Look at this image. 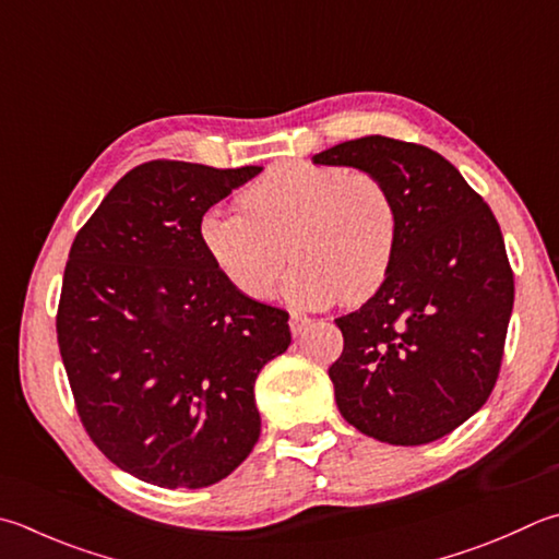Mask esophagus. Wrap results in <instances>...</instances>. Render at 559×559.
<instances>
[{
    "label": "esophagus",
    "mask_w": 559,
    "mask_h": 559,
    "mask_svg": "<svg viewBox=\"0 0 559 559\" xmlns=\"http://www.w3.org/2000/svg\"><path fill=\"white\" fill-rule=\"evenodd\" d=\"M311 323V319L309 316H301V313H292L289 316V331H292V335H299L304 329H307V325Z\"/></svg>",
    "instance_id": "esophagus-1"
}]
</instances>
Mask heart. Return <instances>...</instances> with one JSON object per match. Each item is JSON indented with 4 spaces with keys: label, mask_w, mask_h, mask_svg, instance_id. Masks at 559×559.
Wrapping results in <instances>:
<instances>
[{
    "label": "heart",
    "mask_w": 559,
    "mask_h": 559,
    "mask_svg": "<svg viewBox=\"0 0 559 559\" xmlns=\"http://www.w3.org/2000/svg\"><path fill=\"white\" fill-rule=\"evenodd\" d=\"M238 212L206 209L199 246L248 299H267L284 280L294 307L323 309L343 297L360 304L382 287L399 246L389 189L367 173L307 160L280 163L238 197Z\"/></svg>",
    "instance_id": "obj_1"
}]
</instances>
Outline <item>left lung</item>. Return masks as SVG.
<instances>
[{"label":"left lung","mask_w":559,"mask_h":559,"mask_svg":"<svg viewBox=\"0 0 559 559\" xmlns=\"http://www.w3.org/2000/svg\"><path fill=\"white\" fill-rule=\"evenodd\" d=\"M311 160L377 177L399 212L384 284L335 319V404L382 443H433L475 416L497 384L513 309L501 228L457 167L426 145L365 135Z\"/></svg>","instance_id":"left-lung-1"}]
</instances>
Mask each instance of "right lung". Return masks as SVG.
I'll return each mask as SVG.
<instances>
[{
  "mask_svg": "<svg viewBox=\"0 0 559 559\" xmlns=\"http://www.w3.org/2000/svg\"><path fill=\"white\" fill-rule=\"evenodd\" d=\"M260 165L133 167L75 236L58 307L78 414L116 467L165 489L228 477L260 438L255 379L289 313L212 265L197 224Z\"/></svg>",
  "mask_w": 559,
  "mask_h": 559,
  "instance_id": "1",
  "label": "right lung"
}]
</instances>
